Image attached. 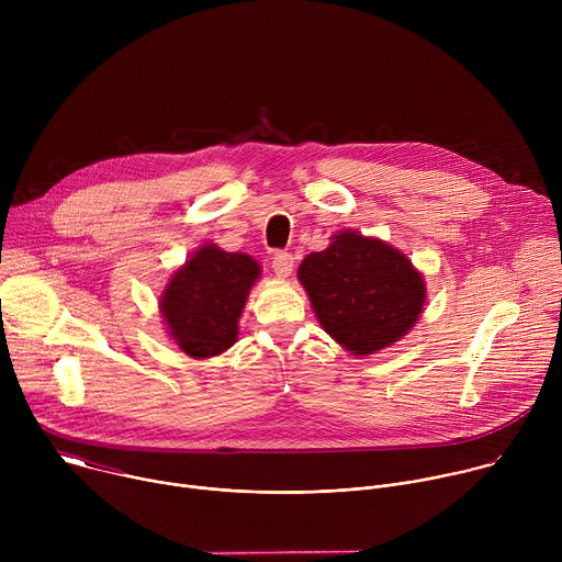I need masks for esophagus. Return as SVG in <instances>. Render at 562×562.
<instances>
[{"label": "esophagus", "instance_id": "34e87169", "mask_svg": "<svg viewBox=\"0 0 562 562\" xmlns=\"http://www.w3.org/2000/svg\"><path fill=\"white\" fill-rule=\"evenodd\" d=\"M271 265H273V271L278 273V278H289L293 271V256L286 251H276Z\"/></svg>", "mask_w": 562, "mask_h": 562}]
</instances>
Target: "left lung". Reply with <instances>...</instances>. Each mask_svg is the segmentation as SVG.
I'll return each instance as SVG.
<instances>
[{"mask_svg":"<svg viewBox=\"0 0 562 562\" xmlns=\"http://www.w3.org/2000/svg\"><path fill=\"white\" fill-rule=\"evenodd\" d=\"M297 278L323 329L356 356L403 338L425 304L423 276L380 239L347 231L302 260Z\"/></svg>","mask_w":562,"mask_h":562,"instance_id":"8db88e82","label":"left lung"}]
</instances>
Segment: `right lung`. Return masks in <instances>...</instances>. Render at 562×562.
Here are the masks:
<instances>
[{
  "label": "right lung",
  "instance_id": "right-lung-1",
  "mask_svg": "<svg viewBox=\"0 0 562 562\" xmlns=\"http://www.w3.org/2000/svg\"><path fill=\"white\" fill-rule=\"evenodd\" d=\"M258 276L254 258L202 247L162 295V313L180 349L193 358L226 351L237 338V317Z\"/></svg>",
  "mask_w": 562,
  "mask_h": 562
}]
</instances>
